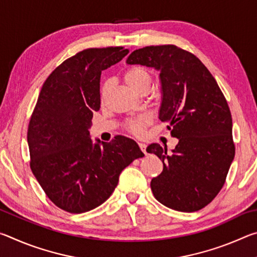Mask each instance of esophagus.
Returning <instances> with one entry per match:
<instances>
[{"label":"esophagus","mask_w":257,"mask_h":257,"mask_svg":"<svg viewBox=\"0 0 257 257\" xmlns=\"http://www.w3.org/2000/svg\"><path fill=\"white\" fill-rule=\"evenodd\" d=\"M139 147H141V150H142L143 153H144V154L146 155V154H147V152H146V145L144 144V143H139Z\"/></svg>","instance_id":"1"}]
</instances>
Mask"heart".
Wrapping results in <instances>:
<instances>
[{"instance_id": "b5f03b06", "label": "heart", "mask_w": 257, "mask_h": 257, "mask_svg": "<svg viewBox=\"0 0 257 257\" xmlns=\"http://www.w3.org/2000/svg\"><path fill=\"white\" fill-rule=\"evenodd\" d=\"M123 79L130 88L136 92H141L144 88H150L151 85V75L150 72L143 67H132L127 69L123 73ZM107 93V84L102 85L101 97H105ZM150 123V118L147 115H139L137 118L129 120L127 122V128L134 134H141L147 124Z\"/></svg>"}]
</instances>
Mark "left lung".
<instances>
[{"label": "left lung", "instance_id": "obj_1", "mask_svg": "<svg viewBox=\"0 0 257 257\" xmlns=\"http://www.w3.org/2000/svg\"><path fill=\"white\" fill-rule=\"evenodd\" d=\"M128 64L160 72L159 119L178 144H151L163 171L151 181L158 201L172 210L195 212L210 204L224 185L234 158L232 119L214 77L194 54L175 45L146 46L132 52Z\"/></svg>", "mask_w": 257, "mask_h": 257}]
</instances>
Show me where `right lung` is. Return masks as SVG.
Segmentation results:
<instances>
[{"label":"right lung","mask_w":257,"mask_h":257,"mask_svg":"<svg viewBox=\"0 0 257 257\" xmlns=\"http://www.w3.org/2000/svg\"><path fill=\"white\" fill-rule=\"evenodd\" d=\"M129 50L88 49L67 59L47 77L29 121L30 169L52 202L70 213L103 204L119 176L144 153L133 139L111 143L90 139L93 113L101 107L103 70L118 63Z\"/></svg>","instance_id":"obj_1"}]
</instances>
